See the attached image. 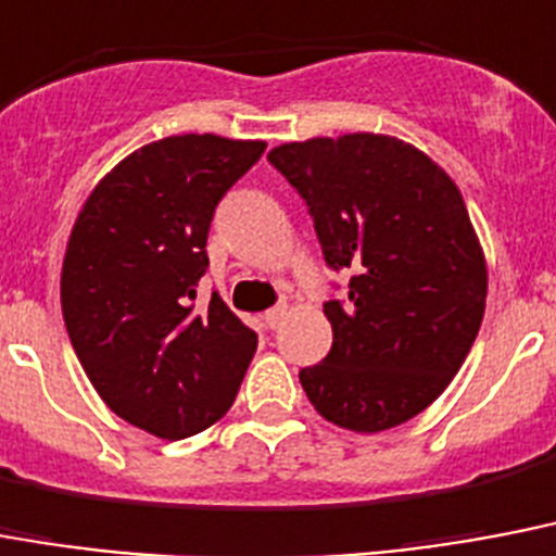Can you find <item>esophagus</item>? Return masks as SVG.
<instances>
[{"label": "esophagus", "mask_w": 556, "mask_h": 556, "mask_svg": "<svg viewBox=\"0 0 556 556\" xmlns=\"http://www.w3.org/2000/svg\"><path fill=\"white\" fill-rule=\"evenodd\" d=\"M283 318H287V304H278V306H273V309H266V313H264V324L269 327V330H278Z\"/></svg>", "instance_id": "esophagus-1"}]
</instances>
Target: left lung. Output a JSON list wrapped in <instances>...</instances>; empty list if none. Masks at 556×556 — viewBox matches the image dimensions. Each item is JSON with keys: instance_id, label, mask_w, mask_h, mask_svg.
Here are the masks:
<instances>
[{"instance_id": "8db88e82", "label": "left lung", "mask_w": 556, "mask_h": 556, "mask_svg": "<svg viewBox=\"0 0 556 556\" xmlns=\"http://www.w3.org/2000/svg\"><path fill=\"white\" fill-rule=\"evenodd\" d=\"M269 163L309 206L327 266L353 269L348 299L324 304L332 348L301 388L339 428H396L451 384L485 315L462 192L416 146L370 131L275 146Z\"/></svg>"}]
</instances>
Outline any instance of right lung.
<instances>
[{
  "label": "right lung",
  "mask_w": 556,
  "mask_h": 556,
  "mask_svg": "<svg viewBox=\"0 0 556 556\" xmlns=\"http://www.w3.org/2000/svg\"><path fill=\"white\" fill-rule=\"evenodd\" d=\"M264 140L177 135L119 160L79 208L62 261V318L100 399L152 437L212 428L241 388L257 336L212 292L208 224Z\"/></svg>",
  "instance_id": "right-lung-1"
}]
</instances>
